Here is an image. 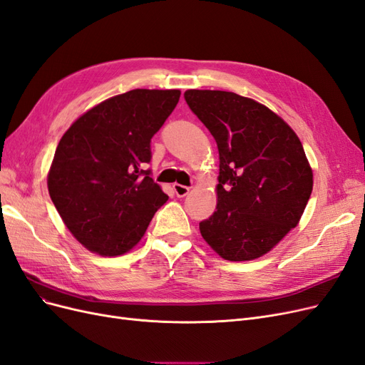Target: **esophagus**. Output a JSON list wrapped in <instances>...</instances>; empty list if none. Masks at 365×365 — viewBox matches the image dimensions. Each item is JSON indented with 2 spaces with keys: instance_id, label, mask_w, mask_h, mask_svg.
<instances>
[{
  "instance_id": "34e87169",
  "label": "esophagus",
  "mask_w": 365,
  "mask_h": 365,
  "mask_svg": "<svg viewBox=\"0 0 365 365\" xmlns=\"http://www.w3.org/2000/svg\"><path fill=\"white\" fill-rule=\"evenodd\" d=\"M173 192L178 197H184L185 195H188V192H190V187L181 185V184H173Z\"/></svg>"
}]
</instances>
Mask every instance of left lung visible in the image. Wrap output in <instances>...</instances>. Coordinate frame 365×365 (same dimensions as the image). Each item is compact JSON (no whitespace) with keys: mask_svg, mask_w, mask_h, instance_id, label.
<instances>
[{"mask_svg":"<svg viewBox=\"0 0 365 365\" xmlns=\"http://www.w3.org/2000/svg\"><path fill=\"white\" fill-rule=\"evenodd\" d=\"M185 103L219 149L217 207L199 223L230 261L255 259L297 225L312 170L296 133L266 106L223 91H187Z\"/></svg>","mask_w":365,"mask_h":365,"instance_id":"1","label":"left lung"}]
</instances>
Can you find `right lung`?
I'll return each instance as SVG.
<instances>
[{
  "label": "right lung",
  "instance_id": "obj_1",
  "mask_svg": "<svg viewBox=\"0 0 365 365\" xmlns=\"http://www.w3.org/2000/svg\"><path fill=\"white\" fill-rule=\"evenodd\" d=\"M180 91L135 89L75 120L56 149L48 190L60 217L92 252L116 257L143 237L168 195L150 178V139Z\"/></svg>",
  "mask_w": 365,
  "mask_h": 365
}]
</instances>
